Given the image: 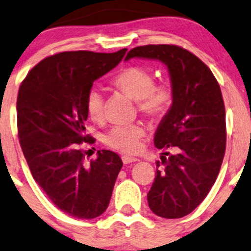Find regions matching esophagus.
<instances>
[{
    "mask_svg": "<svg viewBox=\"0 0 251 251\" xmlns=\"http://www.w3.org/2000/svg\"><path fill=\"white\" fill-rule=\"evenodd\" d=\"M121 160H123L124 164H132L138 161L137 158H133V156H128V155H123L121 156Z\"/></svg>",
    "mask_w": 251,
    "mask_h": 251,
    "instance_id": "esophagus-1",
    "label": "esophagus"
}]
</instances>
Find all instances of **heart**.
<instances>
[{
	"label": "heart",
	"instance_id": "obj_1",
	"mask_svg": "<svg viewBox=\"0 0 251 251\" xmlns=\"http://www.w3.org/2000/svg\"><path fill=\"white\" fill-rule=\"evenodd\" d=\"M110 83L113 87L137 100V110L149 120L165 118L174 107L175 87L171 81L155 83L153 73L140 65H128L119 70ZM86 110L93 121L103 120L104 96L97 88H91L86 95ZM146 127L141 123L115 125L103 135L105 146L124 153L133 154L140 149Z\"/></svg>",
	"mask_w": 251,
	"mask_h": 251
}]
</instances>
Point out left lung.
<instances>
[{"instance_id":"obj_1","label":"left lung","mask_w":251,"mask_h":251,"mask_svg":"<svg viewBox=\"0 0 251 251\" xmlns=\"http://www.w3.org/2000/svg\"><path fill=\"white\" fill-rule=\"evenodd\" d=\"M133 57L158 59L168 65L175 103L161 120L154 144L163 149V170L147 194L151 211L164 219L191 214L210 192L226 151V119L221 88L206 64L176 45L135 47Z\"/></svg>"}]
</instances>
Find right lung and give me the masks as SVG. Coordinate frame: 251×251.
Returning a JSON list of instances; mask_svg holds the SVG:
<instances>
[{
	"label": "right lung",
	"instance_id": "1",
	"mask_svg": "<svg viewBox=\"0 0 251 251\" xmlns=\"http://www.w3.org/2000/svg\"><path fill=\"white\" fill-rule=\"evenodd\" d=\"M115 53L69 50L42 59L22 81L17 98L18 137L32 177L52 203L77 219H95L109 205L120 156L98 151L85 161L86 95L95 80L121 62Z\"/></svg>",
	"mask_w": 251,
	"mask_h": 251
}]
</instances>
